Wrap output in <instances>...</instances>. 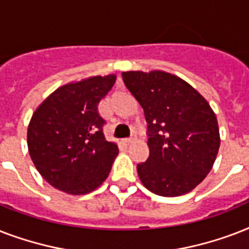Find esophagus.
<instances>
[{"label":"esophagus","instance_id":"1","mask_svg":"<svg viewBox=\"0 0 249 249\" xmlns=\"http://www.w3.org/2000/svg\"><path fill=\"white\" fill-rule=\"evenodd\" d=\"M136 134H133L132 137H130V138H126V140H125V142H126V143L128 144H130V143H133V142H134V141H136Z\"/></svg>","mask_w":249,"mask_h":249}]
</instances>
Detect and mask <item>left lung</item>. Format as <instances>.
<instances>
[{"mask_svg":"<svg viewBox=\"0 0 249 249\" xmlns=\"http://www.w3.org/2000/svg\"><path fill=\"white\" fill-rule=\"evenodd\" d=\"M121 76L147 121L150 155L137 165L141 182L160 196L190 193L211 172L220 148L213 109L190 84L168 72Z\"/></svg>","mask_w":249,"mask_h":249,"instance_id":"8db88e82","label":"left lung"}]
</instances>
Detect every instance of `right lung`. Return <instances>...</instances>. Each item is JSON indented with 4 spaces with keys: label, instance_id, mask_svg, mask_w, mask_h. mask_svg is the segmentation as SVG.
Returning <instances> with one entry per match:
<instances>
[{
    "label": "right lung",
    "instance_id": "right-lung-1",
    "mask_svg": "<svg viewBox=\"0 0 249 249\" xmlns=\"http://www.w3.org/2000/svg\"><path fill=\"white\" fill-rule=\"evenodd\" d=\"M115 81L116 75H107L66 84L33 112L27 132L29 155L53 187L84 195L108 177L119 148L106 141L98 103Z\"/></svg>",
    "mask_w": 249,
    "mask_h": 249
}]
</instances>
